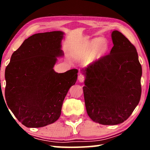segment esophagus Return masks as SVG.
Segmentation results:
<instances>
[{"label":"esophagus","mask_w":150,"mask_h":150,"mask_svg":"<svg viewBox=\"0 0 150 150\" xmlns=\"http://www.w3.org/2000/svg\"><path fill=\"white\" fill-rule=\"evenodd\" d=\"M85 79V77L84 75H83V74H79V76H78V80H79V82H81V83L84 82Z\"/></svg>","instance_id":"esophagus-1"}]
</instances>
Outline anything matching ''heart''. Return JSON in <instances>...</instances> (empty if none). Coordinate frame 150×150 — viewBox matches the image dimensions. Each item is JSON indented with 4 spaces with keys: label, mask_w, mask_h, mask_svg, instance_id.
<instances>
[{
    "label": "heart",
    "mask_w": 150,
    "mask_h": 150,
    "mask_svg": "<svg viewBox=\"0 0 150 150\" xmlns=\"http://www.w3.org/2000/svg\"><path fill=\"white\" fill-rule=\"evenodd\" d=\"M108 40L104 38L94 39L88 42L81 50L79 57L83 60H97L105 55L108 50Z\"/></svg>",
    "instance_id": "heart-1"
}]
</instances>
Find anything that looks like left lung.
<instances>
[{
  "instance_id": "1",
  "label": "left lung",
  "mask_w": 150,
  "mask_h": 150,
  "mask_svg": "<svg viewBox=\"0 0 150 150\" xmlns=\"http://www.w3.org/2000/svg\"><path fill=\"white\" fill-rule=\"evenodd\" d=\"M110 54L83 70L87 114L95 122L116 125L129 118L140 100L142 69L134 45L121 32H112Z\"/></svg>"
}]
</instances>
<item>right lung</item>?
<instances>
[{
  "label": "right lung",
  "instance_id": "add662e5",
  "mask_svg": "<svg viewBox=\"0 0 150 150\" xmlns=\"http://www.w3.org/2000/svg\"><path fill=\"white\" fill-rule=\"evenodd\" d=\"M61 31L38 33L25 40L12 54L5 70V98L18 120L28 128L55 122L78 70L56 73L57 57L63 55Z\"/></svg>",
  "mask_w": 150,
  "mask_h": 150
}]
</instances>
